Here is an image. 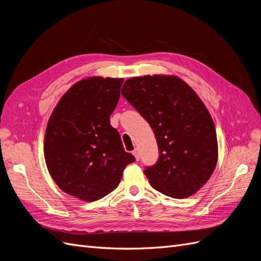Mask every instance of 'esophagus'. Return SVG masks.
I'll use <instances>...</instances> for the list:
<instances>
[{
    "mask_svg": "<svg viewBox=\"0 0 261 261\" xmlns=\"http://www.w3.org/2000/svg\"><path fill=\"white\" fill-rule=\"evenodd\" d=\"M133 154H134V156H135V159L138 161L139 160V158H140V155H139V152H138V149H135L133 151Z\"/></svg>",
    "mask_w": 261,
    "mask_h": 261,
    "instance_id": "esophagus-1",
    "label": "esophagus"
}]
</instances>
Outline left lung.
Segmentation results:
<instances>
[{"label": "left lung", "mask_w": 261, "mask_h": 261, "mask_svg": "<svg viewBox=\"0 0 261 261\" xmlns=\"http://www.w3.org/2000/svg\"><path fill=\"white\" fill-rule=\"evenodd\" d=\"M123 97L151 126L159 159L145 174L155 191L186 198L207 183L218 161L215 124L191 87L174 75L133 77Z\"/></svg>", "instance_id": "1"}]
</instances>
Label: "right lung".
Returning a JSON list of instances; mask_svg holds the SVG:
<instances>
[{
    "label": "right lung",
    "instance_id": "obj_1",
    "mask_svg": "<svg viewBox=\"0 0 261 261\" xmlns=\"http://www.w3.org/2000/svg\"><path fill=\"white\" fill-rule=\"evenodd\" d=\"M123 78L89 77L65 92L49 118L44 159L63 192L96 201L120 184L135 156L124 150L110 115L120 99Z\"/></svg>",
    "mask_w": 261,
    "mask_h": 261
}]
</instances>
